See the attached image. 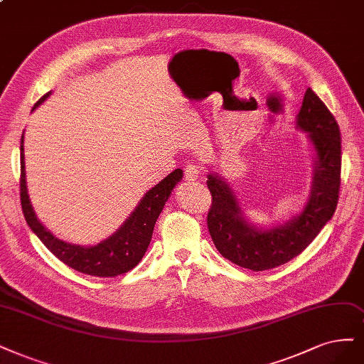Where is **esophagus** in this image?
I'll list each match as a JSON object with an SVG mask.
<instances>
[{"label":"esophagus","mask_w":364,"mask_h":364,"mask_svg":"<svg viewBox=\"0 0 364 364\" xmlns=\"http://www.w3.org/2000/svg\"><path fill=\"white\" fill-rule=\"evenodd\" d=\"M200 174H202V171H200V168L194 164H188L185 167V179L186 181H197L200 178Z\"/></svg>","instance_id":"esophagus-1"}]
</instances>
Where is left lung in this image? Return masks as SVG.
Here are the masks:
<instances>
[{
	"instance_id": "left-lung-1",
	"label": "left lung",
	"mask_w": 364,
	"mask_h": 364,
	"mask_svg": "<svg viewBox=\"0 0 364 364\" xmlns=\"http://www.w3.org/2000/svg\"><path fill=\"white\" fill-rule=\"evenodd\" d=\"M296 128L309 132L316 152L313 188L299 215L271 229H257L244 217L229 185L208 174L212 205L208 229L220 255L253 271L280 267L310 245L336 212L341 191L342 139L334 116L311 89L306 90Z\"/></svg>"
}]
</instances>
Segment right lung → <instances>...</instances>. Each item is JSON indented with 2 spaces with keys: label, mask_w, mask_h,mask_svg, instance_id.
<instances>
[{
  "label": "right lung",
  "mask_w": 364,
  "mask_h": 364,
  "mask_svg": "<svg viewBox=\"0 0 364 364\" xmlns=\"http://www.w3.org/2000/svg\"><path fill=\"white\" fill-rule=\"evenodd\" d=\"M49 95L51 92L43 95L33 109L39 107ZM182 170L176 168L152 190H149L129 218L108 240L93 247L75 245L58 240L37 220L28 198L27 182H25L23 135L21 139V205L27 224L57 259L75 271L95 275V277H116V275L128 272L139 265L150 240H152L155 223L161 210L164 209L174 185L182 179Z\"/></svg>",
  "instance_id": "obj_1"
}]
</instances>
